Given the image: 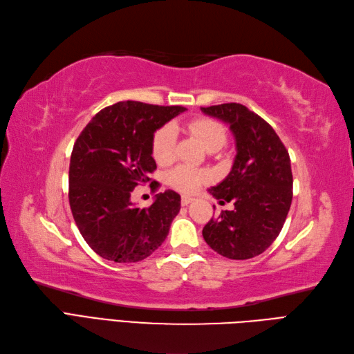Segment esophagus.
I'll return each instance as SVG.
<instances>
[{"label": "esophagus", "mask_w": 354, "mask_h": 354, "mask_svg": "<svg viewBox=\"0 0 354 354\" xmlns=\"http://www.w3.org/2000/svg\"><path fill=\"white\" fill-rule=\"evenodd\" d=\"M194 199L192 198V196H186V194H185V196H181V205L183 206H187L189 203H192Z\"/></svg>", "instance_id": "1"}]
</instances>
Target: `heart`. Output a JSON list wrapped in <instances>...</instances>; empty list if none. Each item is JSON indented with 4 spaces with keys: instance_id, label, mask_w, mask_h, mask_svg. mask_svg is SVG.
<instances>
[{
    "instance_id": "obj_1",
    "label": "heart",
    "mask_w": 354,
    "mask_h": 354,
    "mask_svg": "<svg viewBox=\"0 0 354 354\" xmlns=\"http://www.w3.org/2000/svg\"><path fill=\"white\" fill-rule=\"evenodd\" d=\"M186 129L196 136L208 151H218L223 148L227 140V131L221 123L208 117H198L190 120ZM176 133L171 126H162L158 129L152 139V155L158 164H168L174 158ZM209 178L208 173L192 165H178L168 174L169 186L183 193H192L198 190L201 185Z\"/></svg>"
}]
</instances>
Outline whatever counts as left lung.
Segmentation results:
<instances>
[{
  "label": "left lung",
  "mask_w": 354,
  "mask_h": 354,
  "mask_svg": "<svg viewBox=\"0 0 354 354\" xmlns=\"http://www.w3.org/2000/svg\"><path fill=\"white\" fill-rule=\"evenodd\" d=\"M202 113L223 120L236 139L230 174L208 192L219 203L233 202L202 230L209 248L228 259H250L272 245L293 199L288 151L266 121L241 104L202 106Z\"/></svg>",
  "instance_id": "8db88e82"
}]
</instances>
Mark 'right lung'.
<instances>
[{"mask_svg": "<svg viewBox=\"0 0 354 354\" xmlns=\"http://www.w3.org/2000/svg\"><path fill=\"white\" fill-rule=\"evenodd\" d=\"M185 109L117 102L101 109L79 135L70 158L68 202L80 234L101 258L139 262L168 236L180 211V194L158 193L149 208H136L130 198L156 169L155 131ZM153 182L152 190L158 187Z\"/></svg>", "mask_w": 354, "mask_h": 354, "instance_id": "obj_1", "label": "right lung"}]
</instances>
